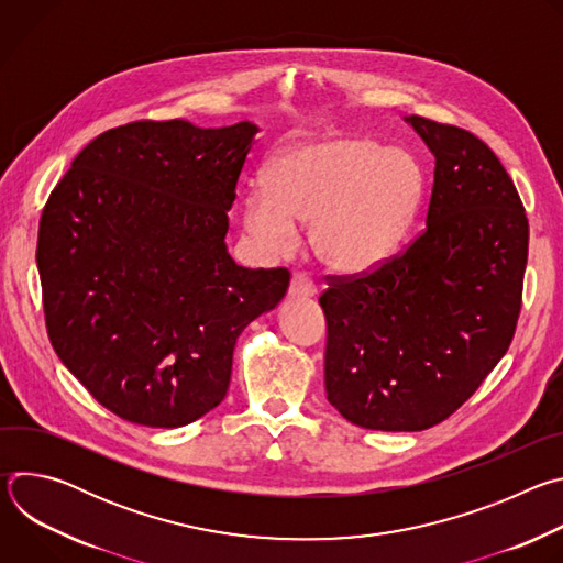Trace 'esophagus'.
Returning <instances> with one entry per match:
<instances>
[{"label":"esophagus","mask_w":563,"mask_h":563,"mask_svg":"<svg viewBox=\"0 0 563 563\" xmlns=\"http://www.w3.org/2000/svg\"><path fill=\"white\" fill-rule=\"evenodd\" d=\"M316 296V285L305 272H296L289 283V298H311Z\"/></svg>","instance_id":"1"}]
</instances>
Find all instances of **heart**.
<instances>
[{
    "label": "heart",
    "mask_w": 563,
    "mask_h": 563,
    "mask_svg": "<svg viewBox=\"0 0 563 563\" xmlns=\"http://www.w3.org/2000/svg\"><path fill=\"white\" fill-rule=\"evenodd\" d=\"M423 191L417 155L365 135H341L283 151L265 185L250 189L245 224L269 250L287 252L298 240V222H313L320 261L339 272H365L398 250Z\"/></svg>",
    "instance_id": "b5f03b06"
}]
</instances>
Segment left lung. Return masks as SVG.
I'll return each instance as SVG.
<instances>
[{
    "label": "left lung",
    "mask_w": 563,
    "mask_h": 563,
    "mask_svg": "<svg viewBox=\"0 0 563 563\" xmlns=\"http://www.w3.org/2000/svg\"><path fill=\"white\" fill-rule=\"evenodd\" d=\"M434 153L426 229L380 265L325 276V389L354 426L421 432L452 417L508 352L528 218L493 148L421 115Z\"/></svg>",
    "instance_id": "8db88e82"
}]
</instances>
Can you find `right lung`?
Here are the masks:
<instances>
[{
	"label": "right lung",
	"instance_id": "add662e5",
	"mask_svg": "<svg viewBox=\"0 0 563 563\" xmlns=\"http://www.w3.org/2000/svg\"><path fill=\"white\" fill-rule=\"evenodd\" d=\"M258 126L137 120L100 133L51 191L37 267L51 345L115 417L180 428L227 394L233 347L289 269H247L227 211Z\"/></svg>",
	"mask_w": 563,
	"mask_h": 563
}]
</instances>
